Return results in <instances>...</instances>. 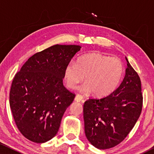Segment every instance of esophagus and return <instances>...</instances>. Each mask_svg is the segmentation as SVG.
<instances>
[{
    "mask_svg": "<svg viewBox=\"0 0 154 154\" xmlns=\"http://www.w3.org/2000/svg\"><path fill=\"white\" fill-rule=\"evenodd\" d=\"M75 100L77 101V102H83V96L79 94H77L75 98Z\"/></svg>",
    "mask_w": 154,
    "mask_h": 154,
    "instance_id": "1",
    "label": "esophagus"
}]
</instances>
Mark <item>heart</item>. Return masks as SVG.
Listing matches in <instances>:
<instances>
[{"label": "heart", "mask_w": 154, "mask_h": 154, "mask_svg": "<svg viewBox=\"0 0 154 154\" xmlns=\"http://www.w3.org/2000/svg\"><path fill=\"white\" fill-rule=\"evenodd\" d=\"M123 71L119 58L92 53L81 56L77 62H69L64 70V79L68 87L75 89L85 77L86 83L80 88L82 92L105 96L118 88Z\"/></svg>", "instance_id": "heart-1"}]
</instances>
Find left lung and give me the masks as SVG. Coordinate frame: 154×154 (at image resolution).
<instances>
[{
    "instance_id": "obj_1",
    "label": "left lung",
    "mask_w": 154,
    "mask_h": 154,
    "mask_svg": "<svg viewBox=\"0 0 154 154\" xmlns=\"http://www.w3.org/2000/svg\"><path fill=\"white\" fill-rule=\"evenodd\" d=\"M126 75L111 94L90 98L83 105L85 134L91 144L99 149L120 143L139 119L143 106L140 79L127 58Z\"/></svg>"
}]
</instances>
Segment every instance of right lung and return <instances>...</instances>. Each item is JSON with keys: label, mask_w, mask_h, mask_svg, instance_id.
Segmentation results:
<instances>
[{"label": "right lung", "mask_w": 154, "mask_h": 154, "mask_svg": "<svg viewBox=\"0 0 154 154\" xmlns=\"http://www.w3.org/2000/svg\"><path fill=\"white\" fill-rule=\"evenodd\" d=\"M82 47L55 45L34 54L15 74L9 94L13 117L31 141H48L58 132L75 94L63 85L64 70Z\"/></svg>", "instance_id": "obj_1"}]
</instances>
